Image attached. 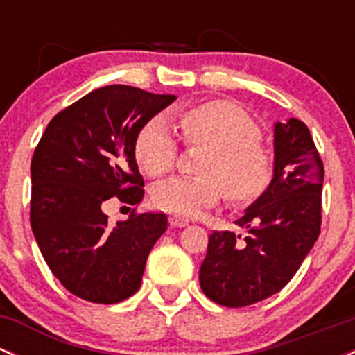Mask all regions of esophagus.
<instances>
[{
	"instance_id": "34e87169",
	"label": "esophagus",
	"mask_w": 355,
	"mask_h": 355,
	"mask_svg": "<svg viewBox=\"0 0 355 355\" xmlns=\"http://www.w3.org/2000/svg\"><path fill=\"white\" fill-rule=\"evenodd\" d=\"M170 225L171 227H175V228H184V227H187L189 225V220L187 218H182V216H177V214H173V216H170Z\"/></svg>"
}]
</instances>
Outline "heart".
Returning a JSON list of instances; mask_svg holds the SVG:
<instances>
[{"mask_svg": "<svg viewBox=\"0 0 355 355\" xmlns=\"http://www.w3.org/2000/svg\"><path fill=\"white\" fill-rule=\"evenodd\" d=\"M175 125L185 144L204 148L196 178H171L153 192L159 209L180 216H196L227 196L235 206L257 200L270 187L273 163L256 121L230 101L216 99L175 114ZM135 159L144 173L163 177L173 168L177 144L159 120L146 123L134 146Z\"/></svg>", "mask_w": 355, "mask_h": 355, "instance_id": "obj_1", "label": "heart"}]
</instances>
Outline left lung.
Masks as SVG:
<instances>
[{"instance_id": "8db88e82", "label": "left lung", "mask_w": 355, "mask_h": 355, "mask_svg": "<svg viewBox=\"0 0 355 355\" xmlns=\"http://www.w3.org/2000/svg\"><path fill=\"white\" fill-rule=\"evenodd\" d=\"M273 178L235 223L247 237L213 232L199 270L216 304L244 307L280 292L318 241L324 168L309 128L297 118L273 125Z\"/></svg>"}]
</instances>
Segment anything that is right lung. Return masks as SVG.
Returning <instances> with one entry per match:
<instances>
[{"label": "right lung", "mask_w": 355, "mask_h": 355, "mask_svg": "<svg viewBox=\"0 0 355 355\" xmlns=\"http://www.w3.org/2000/svg\"><path fill=\"white\" fill-rule=\"evenodd\" d=\"M175 99L130 85L99 87L60 111L35 148L32 234L53 275L80 299L116 304L141 287L166 214L142 213L110 225L103 204L114 196L128 204L144 198L135 139Z\"/></svg>", "instance_id": "right-lung-1"}]
</instances>
